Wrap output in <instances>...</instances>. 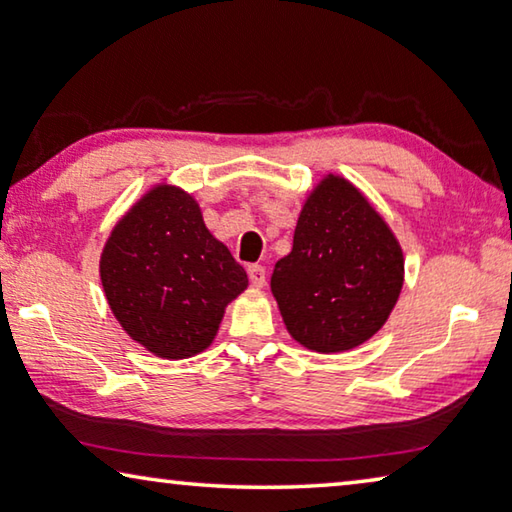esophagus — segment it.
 Here are the masks:
<instances>
[{
	"instance_id": "1",
	"label": "esophagus",
	"mask_w": 512,
	"mask_h": 512,
	"mask_svg": "<svg viewBox=\"0 0 512 512\" xmlns=\"http://www.w3.org/2000/svg\"><path fill=\"white\" fill-rule=\"evenodd\" d=\"M248 277H250V284L253 287H264L266 284V271L262 264H250L248 266Z\"/></svg>"
}]
</instances>
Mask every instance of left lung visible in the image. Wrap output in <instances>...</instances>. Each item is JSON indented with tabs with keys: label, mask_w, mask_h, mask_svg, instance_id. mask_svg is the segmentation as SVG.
Masks as SVG:
<instances>
[{
	"label": "left lung",
	"mask_w": 512,
	"mask_h": 512,
	"mask_svg": "<svg viewBox=\"0 0 512 512\" xmlns=\"http://www.w3.org/2000/svg\"><path fill=\"white\" fill-rule=\"evenodd\" d=\"M402 280V248L384 219L348 180L329 176L302 207L271 291L293 339L343 352L386 323Z\"/></svg>",
	"instance_id": "left-lung-1"
}]
</instances>
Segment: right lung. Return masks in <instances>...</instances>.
Here are the masks:
<instances>
[{
	"label": "right lung",
	"instance_id": "right-lung-1",
	"mask_svg": "<svg viewBox=\"0 0 512 512\" xmlns=\"http://www.w3.org/2000/svg\"><path fill=\"white\" fill-rule=\"evenodd\" d=\"M101 282L112 314L137 343L185 359L212 343L248 275L205 228L192 196L155 187L112 230Z\"/></svg>",
	"mask_w": 512,
	"mask_h": 512
}]
</instances>
